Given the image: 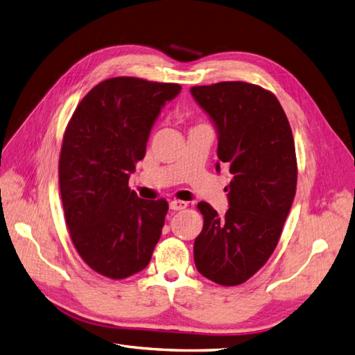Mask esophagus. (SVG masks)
Returning a JSON list of instances; mask_svg holds the SVG:
<instances>
[{
  "label": "esophagus",
  "mask_w": 355,
  "mask_h": 355,
  "mask_svg": "<svg viewBox=\"0 0 355 355\" xmlns=\"http://www.w3.org/2000/svg\"><path fill=\"white\" fill-rule=\"evenodd\" d=\"M186 207H187V202H184V201H171L169 202V208L172 211H181V210H184Z\"/></svg>",
  "instance_id": "34e87169"
}]
</instances>
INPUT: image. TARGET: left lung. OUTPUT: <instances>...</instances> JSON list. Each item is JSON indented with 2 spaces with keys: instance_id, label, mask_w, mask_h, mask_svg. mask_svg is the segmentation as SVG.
<instances>
[{
  "instance_id": "left-lung-1",
  "label": "left lung",
  "mask_w": 355,
  "mask_h": 355,
  "mask_svg": "<svg viewBox=\"0 0 355 355\" xmlns=\"http://www.w3.org/2000/svg\"><path fill=\"white\" fill-rule=\"evenodd\" d=\"M217 130V157L234 175L223 217L207 202L195 239L198 271L223 286L244 284L275 252L297 189V159L285 111L270 91L228 80L190 88ZM220 171V163H216Z\"/></svg>"
}]
</instances>
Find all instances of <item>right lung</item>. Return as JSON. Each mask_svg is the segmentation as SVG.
Instances as JSON below:
<instances>
[{
	"instance_id": "right-lung-1",
	"label": "right lung",
	"mask_w": 355,
	"mask_h": 355,
	"mask_svg": "<svg viewBox=\"0 0 355 355\" xmlns=\"http://www.w3.org/2000/svg\"><path fill=\"white\" fill-rule=\"evenodd\" d=\"M178 84L111 78L80 100L62 138L60 192L79 257L109 279H125L150 264L168 202L147 201L129 187L144 159L154 121Z\"/></svg>"
}]
</instances>
